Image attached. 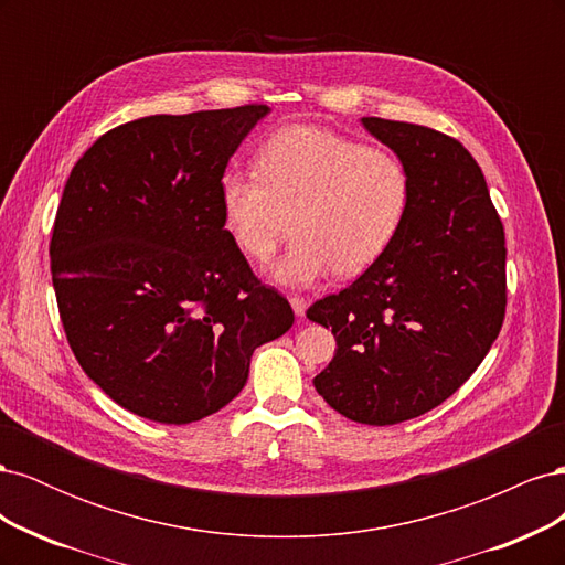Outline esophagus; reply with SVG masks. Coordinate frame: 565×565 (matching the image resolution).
<instances>
[{"mask_svg":"<svg viewBox=\"0 0 565 565\" xmlns=\"http://www.w3.org/2000/svg\"><path fill=\"white\" fill-rule=\"evenodd\" d=\"M289 303H292V309L299 318L306 313V309H309V299H303V297H289Z\"/></svg>","mask_w":565,"mask_h":565,"instance_id":"esophagus-1","label":"esophagus"}]
</instances>
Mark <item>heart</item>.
I'll use <instances>...</instances> for the list:
<instances>
[{"instance_id":"obj_1","label":"heart","mask_w":565,"mask_h":565,"mask_svg":"<svg viewBox=\"0 0 565 565\" xmlns=\"http://www.w3.org/2000/svg\"><path fill=\"white\" fill-rule=\"evenodd\" d=\"M256 169L228 167L218 179L224 231L252 262H268L292 214L295 241L270 278L306 287L353 278L377 264L409 210V177L391 152L313 125L264 141Z\"/></svg>"}]
</instances>
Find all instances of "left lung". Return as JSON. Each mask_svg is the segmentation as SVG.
Listing matches in <instances>:
<instances>
[{
	"mask_svg": "<svg viewBox=\"0 0 565 565\" xmlns=\"http://www.w3.org/2000/svg\"><path fill=\"white\" fill-rule=\"evenodd\" d=\"M363 125L405 164L409 210L382 259L306 316L337 337L316 391L344 417L386 426L429 413L483 363L504 322L507 247L481 167L457 139Z\"/></svg>",
	"mask_w": 565,
	"mask_h": 565,
	"instance_id": "left-lung-1",
	"label": "left lung"
}]
</instances>
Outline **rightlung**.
Here are the masks:
<instances>
[{"mask_svg": "<svg viewBox=\"0 0 565 565\" xmlns=\"http://www.w3.org/2000/svg\"><path fill=\"white\" fill-rule=\"evenodd\" d=\"M268 113L150 115L73 167L51 233L63 330L87 377L129 413L188 424L243 391L256 347L295 322L224 231L218 179Z\"/></svg>", "mask_w": 565, "mask_h": 565, "instance_id": "add662e5", "label": "right lung"}]
</instances>
